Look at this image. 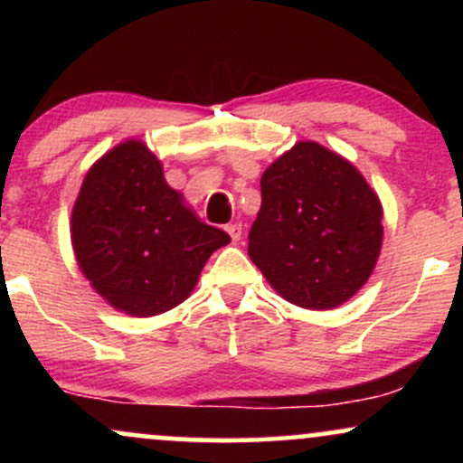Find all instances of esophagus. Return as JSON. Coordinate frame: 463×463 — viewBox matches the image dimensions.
Wrapping results in <instances>:
<instances>
[{"instance_id":"esophagus-1","label":"esophagus","mask_w":463,"mask_h":463,"mask_svg":"<svg viewBox=\"0 0 463 463\" xmlns=\"http://www.w3.org/2000/svg\"><path fill=\"white\" fill-rule=\"evenodd\" d=\"M226 232L231 235L232 241H239V239H241V235H243V226L241 224H228Z\"/></svg>"}]
</instances>
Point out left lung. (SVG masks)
<instances>
[{
  "instance_id": "obj_1",
  "label": "left lung",
  "mask_w": 463,
  "mask_h": 463,
  "mask_svg": "<svg viewBox=\"0 0 463 463\" xmlns=\"http://www.w3.org/2000/svg\"><path fill=\"white\" fill-rule=\"evenodd\" d=\"M383 246V206L353 163L298 141L261 176L248 254L279 296L302 309L344 305L368 283Z\"/></svg>"
}]
</instances>
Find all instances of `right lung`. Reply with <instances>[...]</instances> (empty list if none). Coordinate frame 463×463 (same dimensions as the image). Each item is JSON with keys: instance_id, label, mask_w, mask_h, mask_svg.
I'll list each match as a JSON object with an SVG mask.
<instances>
[{"instance_id": "obj_1", "label": "right lung", "mask_w": 463, "mask_h": 463, "mask_svg": "<svg viewBox=\"0 0 463 463\" xmlns=\"http://www.w3.org/2000/svg\"><path fill=\"white\" fill-rule=\"evenodd\" d=\"M231 237L204 224L163 176L139 139L98 158L71 211L80 272L117 311L150 317L187 300L200 272Z\"/></svg>"}]
</instances>
